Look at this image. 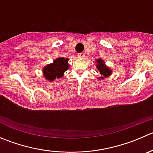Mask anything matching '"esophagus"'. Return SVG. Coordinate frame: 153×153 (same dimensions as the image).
Returning <instances> with one entry per match:
<instances>
[{
  "mask_svg": "<svg viewBox=\"0 0 153 153\" xmlns=\"http://www.w3.org/2000/svg\"><path fill=\"white\" fill-rule=\"evenodd\" d=\"M78 57L82 59V58L85 57V53H84V52H80V53L78 54Z\"/></svg>",
  "mask_w": 153,
  "mask_h": 153,
  "instance_id": "1",
  "label": "esophagus"
}]
</instances>
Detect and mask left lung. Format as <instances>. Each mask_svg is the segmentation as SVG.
I'll list each match as a JSON object with an SVG mask.
<instances>
[{
	"mask_svg": "<svg viewBox=\"0 0 153 153\" xmlns=\"http://www.w3.org/2000/svg\"><path fill=\"white\" fill-rule=\"evenodd\" d=\"M96 68H97V71H96L97 72H100L101 74V76H100V79H105L106 77L109 76L112 74V71L110 69V68L107 66L105 65V62L102 59H96Z\"/></svg>",
	"mask_w": 153,
	"mask_h": 153,
	"instance_id": "left-lung-1",
	"label": "left lung"
}]
</instances>
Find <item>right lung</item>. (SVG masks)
Wrapping results in <instances>:
<instances>
[{
	"instance_id": "add662e5",
	"label": "right lung",
	"mask_w": 153,
	"mask_h": 153,
	"mask_svg": "<svg viewBox=\"0 0 153 153\" xmlns=\"http://www.w3.org/2000/svg\"><path fill=\"white\" fill-rule=\"evenodd\" d=\"M69 68L68 59L58 58L53 63L47 65L43 69V76L49 81H54L57 78L62 77L64 73Z\"/></svg>"
}]
</instances>
